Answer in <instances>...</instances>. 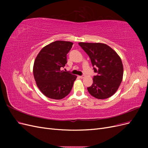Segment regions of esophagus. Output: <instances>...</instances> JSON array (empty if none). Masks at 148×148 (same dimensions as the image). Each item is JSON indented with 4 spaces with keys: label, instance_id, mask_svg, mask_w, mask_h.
Segmentation results:
<instances>
[{
    "label": "esophagus",
    "instance_id": "34e87169",
    "mask_svg": "<svg viewBox=\"0 0 148 148\" xmlns=\"http://www.w3.org/2000/svg\"><path fill=\"white\" fill-rule=\"evenodd\" d=\"M79 77L80 78H82V79L84 78V77H83V76H79Z\"/></svg>",
    "mask_w": 148,
    "mask_h": 148
}]
</instances>
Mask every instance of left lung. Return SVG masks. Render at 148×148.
<instances>
[{
    "label": "left lung",
    "mask_w": 148,
    "mask_h": 148,
    "mask_svg": "<svg viewBox=\"0 0 148 148\" xmlns=\"http://www.w3.org/2000/svg\"><path fill=\"white\" fill-rule=\"evenodd\" d=\"M90 58L94 66L93 83L88 88L91 96L104 99L112 96L122 83L123 67L122 60L114 50L103 43L79 42Z\"/></svg>",
    "instance_id": "1"
}]
</instances>
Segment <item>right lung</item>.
Wrapping results in <instances>:
<instances>
[{
  "mask_svg": "<svg viewBox=\"0 0 148 148\" xmlns=\"http://www.w3.org/2000/svg\"><path fill=\"white\" fill-rule=\"evenodd\" d=\"M73 42L56 41L44 47L34 60L33 75L39 90L53 99H62L70 92L77 76L61 70Z\"/></svg>",
  "mask_w": 148,
  "mask_h": 148,
  "instance_id": "add662e5",
  "label": "right lung"
}]
</instances>
